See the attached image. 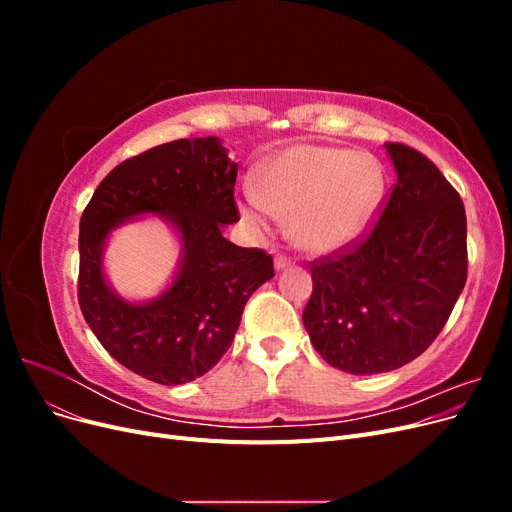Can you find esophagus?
I'll list each match as a JSON object with an SVG mask.
<instances>
[{
	"label": "esophagus",
	"instance_id": "34e87169",
	"mask_svg": "<svg viewBox=\"0 0 512 512\" xmlns=\"http://www.w3.org/2000/svg\"><path fill=\"white\" fill-rule=\"evenodd\" d=\"M290 265H292V260H290L288 256H282V254L275 256V269H277V271H284V269H288Z\"/></svg>",
	"mask_w": 512,
	"mask_h": 512
}]
</instances>
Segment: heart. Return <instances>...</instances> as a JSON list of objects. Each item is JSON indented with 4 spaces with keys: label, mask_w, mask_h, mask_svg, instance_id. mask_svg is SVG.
Instances as JSON below:
<instances>
[{
    "label": "heart",
    "mask_w": 512,
    "mask_h": 512,
    "mask_svg": "<svg viewBox=\"0 0 512 512\" xmlns=\"http://www.w3.org/2000/svg\"><path fill=\"white\" fill-rule=\"evenodd\" d=\"M384 192V166L371 153L294 145L262 168L258 192L245 194L243 213L258 228L284 215L301 250L331 254L365 235Z\"/></svg>",
    "instance_id": "heart-1"
}]
</instances>
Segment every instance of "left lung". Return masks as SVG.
Instances as JSON below:
<instances>
[{
	"label": "left lung",
	"instance_id": "left-lung-1",
	"mask_svg": "<svg viewBox=\"0 0 512 512\" xmlns=\"http://www.w3.org/2000/svg\"><path fill=\"white\" fill-rule=\"evenodd\" d=\"M397 183L374 230L312 262L303 324L331 367L384 374L421 356L451 316L468 277L461 198L423 153L384 145Z\"/></svg>",
	"mask_w": 512,
	"mask_h": 512
}]
</instances>
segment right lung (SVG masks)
I'll return each instance as SVG.
<instances>
[{
	"label": "right lung",
	"instance_id": "obj_1",
	"mask_svg": "<svg viewBox=\"0 0 512 512\" xmlns=\"http://www.w3.org/2000/svg\"><path fill=\"white\" fill-rule=\"evenodd\" d=\"M237 164L218 136L179 138L115 166L81 215L79 303L98 342L123 367L158 384H185L222 359L247 299L275 275L273 258L222 232L239 222ZM158 214L182 241L171 286L126 302L103 275V247L121 223Z\"/></svg>",
	"mask_w": 512,
	"mask_h": 512
}]
</instances>
